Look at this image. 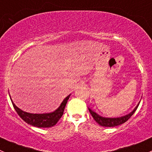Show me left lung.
<instances>
[{
    "label": "left lung",
    "mask_w": 152,
    "mask_h": 152,
    "mask_svg": "<svg viewBox=\"0 0 152 152\" xmlns=\"http://www.w3.org/2000/svg\"><path fill=\"white\" fill-rule=\"evenodd\" d=\"M139 104H140V103L138 104V105L136 107L135 109H134L131 113L128 114V115H125V116L119 117V118H104V117H102L100 116V115H99L97 113H95V112L91 110L90 109H89V113H90L91 115H92V116L93 117L94 119H95V122H96L97 123H99L101 126L115 127L118 126V125H122V124L127 122V121L132 116V115L135 113V111L137 110Z\"/></svg>",
    "instance_id": "1"
}]
</instances>
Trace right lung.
Segmentation results:
<instances>
[{
  "label": "right lung",
  "instance_id": "1",
  "mask_svg": "<svg viewBox=\"0 0 152 152\" xmlns=\"http://www.w3.org/2000/svg\"><path fill=\"white\" fill-rule=\"evenodd\" d=\"M69 96H70V95H68L63 100L60 107L57 110L53 113H29L24 112L18 107H17L12 102V103L13 105V107L15 108V111L18 114V115L27 124H30L33 126L38 127V128H50V127H53V125H55L57 123V122L60 120L62 115H63V112H64L66 103L69 99Z\"/></svg>",
  "mask_w": 152,
  "mask_h": 152
}]
</instances>
